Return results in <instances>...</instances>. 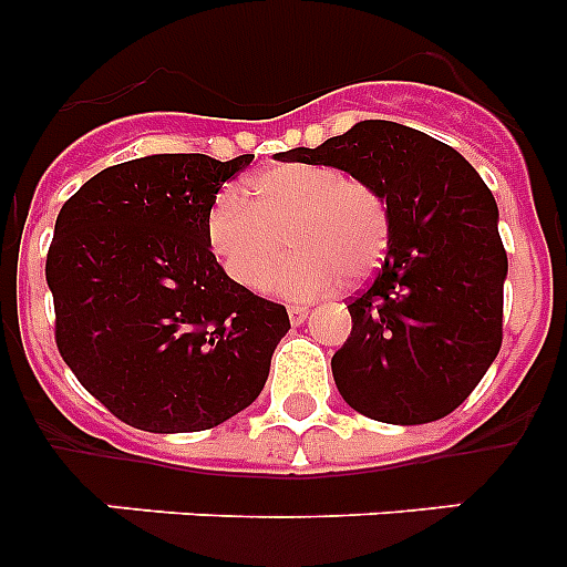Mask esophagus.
Segmentation results:
<instances>
[{
	"mask_svg": "<svg viewBox=\"0 0 567 567\" xmlns=\"http://www.w3.org/2000/svg\"><path fill=\"white\" fill-rule=\"evenodd\" d=\"M307 318H309L307 307H289V320H292V327H300Z\"/></svg>",
	"mask_w": 567,
	"mask_h": 567,
	"instance_id": "1",
	"label": "esophagus"
}]
</instances>
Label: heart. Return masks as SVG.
Returning a JSON list of instances; mask_svg holds the SVG:
<instances>
[{"label":"heart","mask_w":567,"mask_h":567,"mask_svg":"<svg viewBox=\"0 0 567 567\" xmlns=\"http://www.w3.org/2000/svg\"><path fill=\"white\" fill-rule=\"evenodd\" d=\"M207 238L229 278L264 289L287 255L275 289L318 298L369 278L389 244V204L369 182L327 164H284L229 187L207 215Z\"/></svg>","instance_id":"heart-1"}]
</instances>
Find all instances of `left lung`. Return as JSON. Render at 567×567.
I'll return each instance as SVG.
<instances>
[{"mask_svg":"<svg viewBox=\"0 0 567 567\" xmlns=\"http://www.w3.org/2000/svg\"><path fill=\"white\" fill-rule=\"evenodd\" d=\"M280 158L346 169L389 204L383 267L349 298L352 334L332 358L338 392L380 423L452 414L503 346L508 255L477 169L449 144L394 122H360Z\"/></svg>","mask_w":567,"mask_h":567,"instance_id":"obj_1","label":"left lung"}]
</instances>
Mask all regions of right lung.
I'll use <instances>...</instances> for the list:
<instances>
[{
	"instance_id": "add662e5",
	"label": "right lung",
	"mask_w": 567,
	"mask_h": 567,
	"mask_svg": "<svg viewBox=\"0 0 567 567\" xmlns=\"http://www.w3.org/2000/svg\"><path fill=\"white\" fill-rule=\"evenodd\" d=\"M249 162L147 155L102 169L59 209L44 264L59 354L133 429L204 432L267 383L287 307L227 278L207 238L215 195Z\"/></svg>"
}]
</instances>
